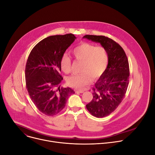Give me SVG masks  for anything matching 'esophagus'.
Here are the masks:
<instances>
[{
    "mask_svg": "<svg viewBox=\"0 0 155 155\" xmlns=\"http://www.w3.org/2000/svg\"><path fill=\"white\" fill-rule=\"evenodd\" d=\"M76 93H83L84 92V91H81V90H76L75 91Z\"/></svg>",
    "mask_w": 155,
    "mask_h": 155,
    "instance_id": "1",
    "label": "esophagus"
}]
</instances>
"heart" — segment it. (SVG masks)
I'll list each match as a JSON object with an SVG mask.
<instances>
[{"mask_svg":"<svg viewBox=\"0 0 155 155\" xmlns=\"http://www.w3.org/2000/svg\"><path fill=\"white\" fill-rule=\"evenodd\" d=\"M73 54L76 60L82 62V74L72 75L67 79L68 84L77 89H84L94 79H99L105 72L109 64V56L102 46H96L89 43H82L73 51ZM71 60L64 54L60 61L61 70L64 73L71 71Z\"/></svg>","mask_w":155,"mask_h":155,"instance_id":"b5f03b06","label":"heart"}]
</instances>
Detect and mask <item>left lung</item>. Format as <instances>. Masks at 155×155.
<instances>
[{"mask_svg":"<svg viewBox=\"0 0 155 155\" xmlns=\"http://www.w3.org/2000/svg\"><path fill=\"white\" fill-rule=\"evenodd\" d=\"M83 38L99 43L109 56L107 68L95 84L93 99L86 105L93 116L102 118L113 112L125 97L130 76L128 59L120 45L108 37L86 35Z\"/></svg>","mask_w":155,"mask_h":155,"instance_id":"obj_1","label":"left lung"}]
</instances>
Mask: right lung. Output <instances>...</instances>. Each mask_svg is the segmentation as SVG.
Masks as SVG:
<instances>
[{
    "label": "right lung",
    "instance_id": "1",
    "mask_svg": "<svg viewBox=\"0 0 155 155\" xmlns=\"http://www.w3.org/2000/svg\"><path fill=\"white\" fill-rule=\"evenodd\" d=\"M72 33L53 35L40 41L34 46L25 67L26 87L37 109L48 116L60 112L70 95V87H60L63 79L59 74L60 61L68 47L76 39Z\"/></svg>",
    "mask_w": 155,
    "mask_h": 155
}]
</instances>
